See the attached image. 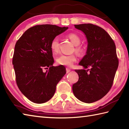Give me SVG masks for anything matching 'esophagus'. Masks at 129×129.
<instances>
[{"label":"esophagus","mask_w":129,"mask_h":129,"mask_svg":"<svg viewBox=\"0 0 129 129\" xmlns=\"http://www.w3.org/2000/svg\"><path fill=\"white\" fill-rule=\"evenodd\" d=\"M66 71H67V73H69L71 71V70L70 69H69V68H67V69H66Z\"/></svg>","instance_id":"1"}]
</instances>
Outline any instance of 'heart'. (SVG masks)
I'll use <instances>...</instances> for the list:
<instances>
[{"mask_svg": "<svg viewBox=\"0 0 129 129\" xmlns=\"http://www.w3.org/2000/svg\"><path fill=\"white\" fill-rule=\"evenodd\" d=\"M68 37L72 42L74 45L75 46H78L80 44L81 39L77 34L74 33L70 34L68 35ZM50 48L52 51L54 53H57L59 51V44L58 38H54L51 41ZM76 51L78 53H81L83 51V49L80 46H78L75 49ZM56 62L59 65H64L67 67H72L74 62L77 60V56L75 54L71 55H66V54H61L56 57Z\"/></svg>", "mask_w": 129, "mask_h": 129, "instance_id": "obj_1", "label": "heart"}]
</instances>
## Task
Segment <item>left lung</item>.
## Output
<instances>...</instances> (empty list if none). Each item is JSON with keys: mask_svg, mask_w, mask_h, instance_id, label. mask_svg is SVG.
<instances>
[{"mask_svg": "<svg viewBox=\"0 0 129 129\" xmlns=\"http://www.w3.org/2000/svg\"><path fill=\"white\" fill-rule=\"evenodd\" d=\"M74 26L85 35L87 46L79 63L84 69L75 70L79 80L73 84V91L82 102L92 103L103 98L113 85L119 65L116 46L108 33L99 26L92 24Z\"/></svg>", "mask_w": 129, "mask_h": 129, "instance_id": "left-lung-1", "label": "left lung"}]
</instances>
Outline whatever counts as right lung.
Wrapping results in <instances>:
<instances>
[{
    "mask_svg": "<svg viewBox=\"0 0 129 129\" xmlns=\"http://www.w3.org/2000/svg\"><path fill=\"white\" fill-rule=\"evenodd\" d=\"M68 29L51 24L35 25L24 32L15 44L13 65L16 84L32 102L42 104L51 99L57 84L66 74L64 66H53L50 44Z\"/></svg>",
    "mask_w": 129,
    "mask_h": 129,
    "instance_id": "1",
    "label": "right lung"
}]
</instances>
